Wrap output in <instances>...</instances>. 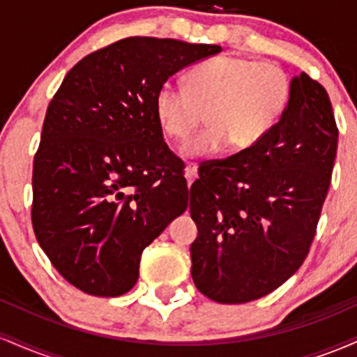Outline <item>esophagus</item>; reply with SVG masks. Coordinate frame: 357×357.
Returning a JSON list of instances; mask_svg holds the SVG:
<instances>
[{
  "instance_id": "esophagus-1",
  "label": "esophagus",
  "mask_w": 357,
  "mask_h": 357,
  "mask_svg": "<svg viewBox=\"0 0 357 357\" xmlns=\"http://www.w3.org/2000/svg\"><path fill=\"white\" fill-rule=\"evenodd\" d=\"M196 176H198V166L196 165H188L184 167V178H186L188 181V186H191L192 181L196 179Z\"/></svg>"
}]
</instances>
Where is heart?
<instances>
[{"mask_svg":"<svg viewBox=\"0 0 357 357\" xmlns=\"http://www.w3.org/2000/svg\"><path fill=\"white\" fill-rule=\"evenodd\" d=\"M292 80L280 65L248 56L220 55L186 75V87L166 82L154 96V117L167 139L183 142L202 124L208 127L183 146L184 158H210L231 144L247 151L275 129L289 107Z\"/></svg>","mask_w":357,"mask_h":357,"instance_id":"1","label":"heart"}]
</instances>
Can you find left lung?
<instances>
[{"label": "left lung", "mask_w": 357, "mask_h": 357, "mask_svg": "<svg viewBox=\"0 0 357 357\" xmlns=\"http://www.w3.org/2000/svg\"><path fill=\"white\" fill-rule=\"evenodd\" d=\"M339 130L329 96L302 72L260 144L208 161L191 186L196 289L220 304L273 292L304 264L329 191Z\"/></svg>", "instance_id": "8db88e82"}]
</instances>
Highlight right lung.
<instances>
[{
	"mask_svg": "<svg viewBox=\"0 0 357 357\" xmlns=\"http://www.w3.org/2000/svg\"><path fill=\"white\" fill-rule=\"evenodd\" d=\"M220 52L130 36L84 56L53 96L33 161L31 223L53 267L82 292H129L142 250L188 208L154 96L176 72Z\"/></svg>",
	"mask_w": 357,
	"mask_h": 357,
	"instance_id": "obj_1",
	"label": "right lung"
}]
</instances>
